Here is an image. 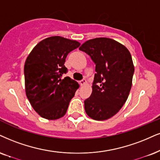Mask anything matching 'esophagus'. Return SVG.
<instances>
[{
  "instance_id": "esophagus-1",
  "label": "esophagus",
  "mask_w": 160,
  "mask_h": 160,
  "mask_svg": "<svg viewBox=\"0 0 160 160\" xmlns=\"http://www.w3.org/2000/svg\"><path fill=\"white\" fill-rule=\"evenodd\" d=\"M86 84H87V81H86L85 79H83V80L80 81V84H81V86L85 85Z\"/></svg>"
}]
</instances>
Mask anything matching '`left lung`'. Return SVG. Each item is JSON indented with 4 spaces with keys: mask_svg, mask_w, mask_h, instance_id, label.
<instances>
[{
    "mask_svg": "<svg viewBox=\"0 0 160 160\" xmlns=\"http://www.w3.org/2000/svg\"><path fill=\"white\" fill-rule=\"evenodd\" d=\"M96 64L92 93L84 101L86 113L103 121L119 111L127 101L132 87L134 65L129 50L113 39L96 38L79 47Z\"/></svg>",
    "mask_w": 160,
    "mask_h": 160,
    "instance_id": "left-lung-1",
    "label": "left lung"
}]
</instances>
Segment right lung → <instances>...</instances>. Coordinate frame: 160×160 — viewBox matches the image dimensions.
Masks as SVG:
<instances>
[{
  "label": "right lung",
  "mask_w": 160,
  "mask_h": 160,
  "mask_svg": "<svg viewBox=\"0 0 160 160\" xmlns=\"http://www.w3.org/2000/svg\"><path fill=\"white\" fill-rule=\"evenodd\" d=\"M80 44L61 36L49 37L40 41L26 59V95L41 117L55 120L66 113L79 84L68 76L62 78L68 72L65 59Z\"/></svg>",
  "instance_id": "right-lung-1"
}]
</instances>
